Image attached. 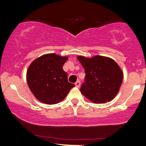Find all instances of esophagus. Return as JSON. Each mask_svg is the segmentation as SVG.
Segmentation results:
<instances>
[{
  "label": "esophagus",
  "instance_id": "obj_1",
  "mask_svg": "<svg viewBox=\"0 0 146 146\" xmlns=\"http://www.w3.org/2000/svg\"><path fill=\"white\" fill-rule=\"evenodd\" d=\"M75 86L78 87V88H80V81H77L76 82H75Z\"/></svg>",
  "mask_w": 146,
  "mask_h": 146
}]
</instances>
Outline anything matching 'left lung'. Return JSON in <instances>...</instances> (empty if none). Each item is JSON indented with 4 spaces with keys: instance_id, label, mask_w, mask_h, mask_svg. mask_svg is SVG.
Here are the masks:
<instances>
[{
    "instance_id": "obj_1",
    "label": "left lung",
    "mask_w": 146,
    "mask_h": 146,
    "mask_svg": "<svg viewBox=\"0 0 146 146\" xmlns=\"http://www.w3.org/2000/svg\"><path fill=\"white\" fill-rule=\"evenodd\" d=\"M77 58L85 70L86 78L80 91L90 102L106 103L116 97L121 86L123 73L115 60L108 57L92 58L79 56Z\"/></svg>"
}]
</instances>
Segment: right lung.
Wrapping results in <instances>:
<instances>
[{
	"label": "right lung",
	"mask_w": 146,
	"mask_h": 146,
	"mask_svg": "<svg viewBox=\"0 0 146 146\" xmlns=\"http://www.w3.org/2000/svg\"><path fill=\"white\" fill-rule=\"evenodd\" d=\"M68 56L47 53L34 60L27 71L30 90L37 100L46 104H56L66 97L73 84L68 82L62 66Z\"/></svg>",
	"instance_id": "obj_1"
}]
</instances>
